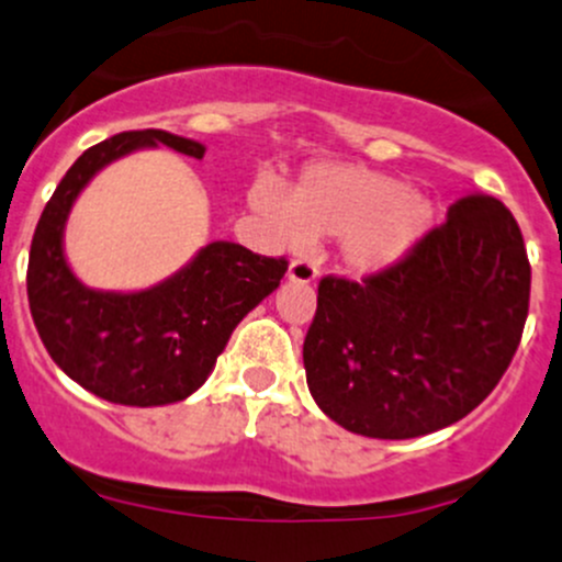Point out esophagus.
<instances>
[{
    "instance_id": "34e87169",
    "label": "esophagus",
    "mask_w": 562,
    "mask_h": 562,
    "mask_svg": "<svg viewBox=\"0 0 562 562\" xmlns=\"http://www.w3.org/2000/svg\"><path fill=\"white\" fill-rule=\"evenodd\" d=\"M288 280L299 282V285H310V282L317 280V266L306 258H296L288 266Z\"/></svg>"
}]
</instances>
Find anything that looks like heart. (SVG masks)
<instances>
[{
  "label": "heart",
  "instance_id": "b5f03b06",
  "mask_svg": "<svg viewBox=\"0 0 562 562\" xmlns=\"http://www.w3.org/2000/svg\"><path fill=\"white\" fill-rule=\"evenodd\" d=\"M250 206L291 247L310 236H345L341 263L358 277L398 266L428 236L436 215L434 202L406 180L356 164L306 169L293 196L274 180H258Z\"/></svg>",
  "mask_w": 562,
  "mask_h": 562
}]
</instances>
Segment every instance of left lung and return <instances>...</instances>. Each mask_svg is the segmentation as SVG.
I'll return each mask as SVG.
<instances>
[{
	"label": "left lung",
	"instance_id": "1",
	"mask_svg": "<svg viewBox=\"0 0 562 562\" xmlns=\"http://www.w3.org/2000/svg\"><path fill=\"white\" fill-rule=\"evenodd\" d=\"M530 263L509 210L465 193L445 226L363 285L326 277L304 339L312 398L369 439H415L463 420L515 358Z\"/></svg>",
	"mask_w": 562,
	"mask_h": 562
}]
</instances>
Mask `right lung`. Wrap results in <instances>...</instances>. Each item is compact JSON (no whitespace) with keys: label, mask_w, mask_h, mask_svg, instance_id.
<instances>
[{"label":"right lung","mask_w":562,"mask_h":562,"mask_svg":"<svg viewBox=\"0 0 562 562\" xmlns=\"http://www.w3.org/2000/svg\"><path fill=\"white\" fill-rule=\"evenodd\" d=\"M147 147L202 158L206 147L161 128L123 132L88 147L45 204L29 252V310L58 369L123 406H164L204 385L247 312L280 288L285 258L210 241L182 269L142 291H99L64 252L69 212L104 167Z\"/></svg>","instance_id":"1"}]
</instances>
